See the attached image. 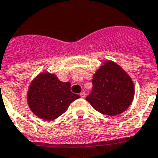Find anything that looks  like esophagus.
Wrapping results in <instances>:
<instances>
[{
	"label": "esophagus",
	"instance_id": "esophagus-1",
	"mask_svg": "<svg viewBox=\"0 0 158 158\" xmlns=\"http://www.w3.org/2000/svg\"><path fill=\"white\" fill-rule=\"evenodd\" d=\"M80 96L81 97V98H85V92H81V93H80Z\"/></svg>",
	"mask_w": 158,
	"mask_h": 158
}]
</instances>
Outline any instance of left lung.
Here are the masks:
<instances>
[{"label":"left lung","mask_w":158,"mask_h":158,"mask_svg":"<svg viewBox=\"0 0 158 158\" xmlns=\"http://www.w3.org/2000/svg\"><path fill=\"white\" fill-rule=\"evenodd\" d=\"M92 93L86 100L105 115L115 116L126 110L132 102L135 88L132 79L122 67L106 60L93 74Z\"/></svg>","instance_id":"8db88e82"}]
</instances>
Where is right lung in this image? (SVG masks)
Listing matches in <instances>:
<instances>
[{
    "mask_svg": "<svg viewBox=\"0 0 158 158\" xmlns=\"http://www.w3.org/2000/svg\"><path fill=\"white\" fill-rule=\"evenodd\" d=\"M80 95L70 91V83L59 80L55 73L41 72L28 88L27 100L32 113L37 118L52 121L61 116L69 104Z\"/></svg>",
    "mask_w": 158,
    "mask_h": 158,
    "instance_id": "right-lung-1",
    "label": "right lung"
}]
</instances>
